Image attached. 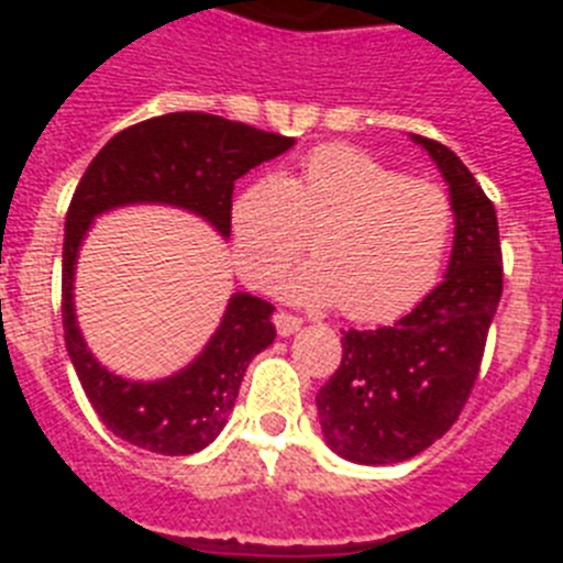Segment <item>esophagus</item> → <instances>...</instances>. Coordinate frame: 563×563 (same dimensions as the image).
Instances as JSON below:
<instances>
[{
  "label": "esophagus",
  "instance_id": "34e87169",
  "mask_svg": "<svg viewBox=\"0 0 563 563\" xmlns=\"http://www.w3.org/2000/svg\"><path fill=\"white\" fill-rule=\"evenodd\" d=\"M273 327H276L278 335L287 338L292 335V332L301 330V318L290 316V312H276V316H273Z\"/></svg>",
  "mask_w": 563,
  "mask_h": 563
}]
</instances>
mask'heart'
<instances>
[{"instance_id":"b5f03b06","label":"heart","mask_w":563,"mask_h":563,"mask_svg":"<svg viewBox=\"0 0 563 563\" xmlns=\"http://www.w3.org/2000/svg\"><path fill=\"white\" fill-rule=\"evenodd\" d=\"M449 194L402 177L355 146H321L292 174H265L231 202L236 267L271 287L305 251L316 262L282 290L298 305L330 307L355 321H389L434 287L451 242Z\"/></svg>"}]
</instances>
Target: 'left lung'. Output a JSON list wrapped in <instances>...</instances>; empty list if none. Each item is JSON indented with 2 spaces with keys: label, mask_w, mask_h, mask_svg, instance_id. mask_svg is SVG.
<instances>
[{
  "label": "left lung",
  "mask_w": 563,
  "mask_h": 563,
  "mask_svg": "<svg viewBox=\"0 0 563 563\" xmlns=\"http://www.w3.org/2000/svg\"><path fill=\"white\" fill-rule=\"evenodd\" d=\"M449 183L454 247L440 285L397 324L343 332V357L316 397L324 440L357 465H391L426 451L460 417L479 375L501 298L494 202L442 143L411 134Z\"/></svg>",
  "instance_id": "1"
}]
</instances>
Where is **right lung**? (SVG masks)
Wrapping results in <instances>:
<instances>
[{
    "instance_id": "1",
    "label": "right lung",
    "mask_w": 563,
    "mask_h": 563,
    "mask_svg": "<svg viewBox=\"0 0 563 563\" xmlns=\"http://www.w3.org/2000/svg\"><path fill=\"white\" fill-rule=\"evenodd\" d=\"M292 137L206 112H168L123 129L92 157L64 222V343L101 422L129 445L186 456L225 429L247 363L276 338L273 305L233 292L206 350L161 380L114 375L89 352L76 318V265L96 217L126 206H172L231 236L233 183L292 146Z\"/></svg>"
}]
</instances>
